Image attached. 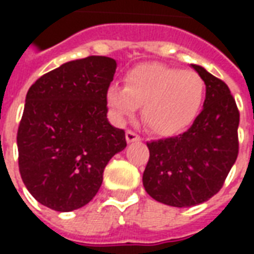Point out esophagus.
<instances>
[{"mask_svg":"<svg viewBox=\"0 0 254 254\" xmlns=\"http://www.w3.org/2000/svg\"><path fill=\"white\" fill-rule=\"evenodd\" d=\"M141 137L138 136L137 133H134L133 130H127V143H134V141H140Z\"/></svg>","mask_w":254,"mask_h":254,"instance_id":"1","label":"esophagus"}]
</instances>
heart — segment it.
<instances>
[{"mask_svg":"<svg viewBox=\"0 0 254 254\" xmlns=\"http://www.w3.org/2000/svg\"><path fill=\"white\" fill-rule=\"evenodd\" d=\"M204 96L205 83L198 73L149 63L129 69L124 87L111 85L106 99L120 120L130 118L143 106L141 117L151 132L174 136L193 124Z\"/></svg>","mask_w":254,"mask_h":254,"instance_id":"1","label":"heart"}]
</instances>
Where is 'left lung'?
Segmentation results:
<instances>
[{
	"mask_svg": "<svg viewBox=\"0 0 254 254\" xmlns=\"http://www.w3.org/2000/svg\"><path fill=\"white\" fill-rule=\"evenodd\" d=\"M205 83L201 113L187 132L149 141L143 185L156 201L193 207L223 187L238 156L240 111L227 84L198 65H191Z\"/></svg>",
	"mask_w": 254,
	"mask_h": 254,
	"instance_id": "left-lung-1",
	"label": "left lung"
}]
</instances>
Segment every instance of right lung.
I'll return each mask as SVG.
<instances>
[{
    "instance_id": "1",
    "label": "right lung",
    "mask_w": 254,
    "mask_h": 254,
    "mask_svg": "<svg viewBox=\"0 0 254 254\" xmlns=\"http://www.w3.org/2000/svg\"><path fill=\"white\" fill-rule=\"evenodd\" d=\"M116 60L89 56L43 74L27 92L17 130L19 170L42 205L69 212L99 190L109 160L127 147L107 120Z\"/></svg>"
}]
</instances>
